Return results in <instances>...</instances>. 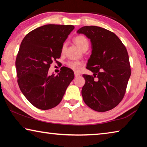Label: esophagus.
Listing matches in <instances>:
<instances>
[{"mask_svg": "<svg viewBox=\"0 0 147 147\" xmlns=\"http://www.w3.org/2000/svg\"><path fill=\"white\" fill-rule=\"evenodd\" d=\"M74 76H75V77H78L80 76V74H78V73H74Z\"/></svg>", "mask_w": 147, "mask_h": 147, "instance_id": "1", "label": "esophagus"}]
</instances>
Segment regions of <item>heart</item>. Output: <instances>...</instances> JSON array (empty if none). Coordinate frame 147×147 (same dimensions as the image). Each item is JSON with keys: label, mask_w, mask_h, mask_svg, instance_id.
I'll return each mask as SVG.
<instances>
[{"label": "heart", "mask_w": 147, "mask_h": 147, "mask_svg": "<svg viewBox=\"0 0 147 147\" xmlns=\"http://www.w3.org/2000/svg\"><path fill=\"white\" fill-rule=\"evenodd\" d=\"M74 43L76 44V45L78 46L81 50H87L89 47V41L87 39L86 36H82V35H79L75 37V38L74 39ZM65 47V43L63 45L62 47V50H63ZM82 63L80 61H69L67 62V65L68 67L71 69L73 71H78Z\"/></svg>", "instance_id": "obj_1"}]
</instances>
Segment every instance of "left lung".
<instances>
[{"label": "left lung", "mask_w": 147, "mask_h": 147, "mask_svg": "<svg viewBox=\"0 0 147 147\" xmlns=\"http://www.w3.org/2000/svg\"><path fill=\"white\" fill-rule=\"evenodd\" d=\"M77 33L90 39L92 47L86 68L93 75L83 74V100L94 111L110 110L123 100L131 75L127 50L113 32L101 27L83 26Z\"/></svg>", "instance_id": "1"}]
</instances>
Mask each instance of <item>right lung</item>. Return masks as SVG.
Masks as SVG:
<instances>
[{"mask_svg": "<svg viewBox=\"0 0 147 147\" xmlns=\"http://www.w3.org/2000/svg\"><path fill=\"white\" fill-rule=\"evenodd\" d=\"M74 28L73 25L47 24L29 32L21 42L16 61L17 82L37 108L47 110L58 105L74 78L73 70L65 67L57 75L48 74Z\"/></svg>", "mask_w": 147, "mask_h": 147, "instance_id": "right-lung-1", "label": "right lung"}]
</instances>
